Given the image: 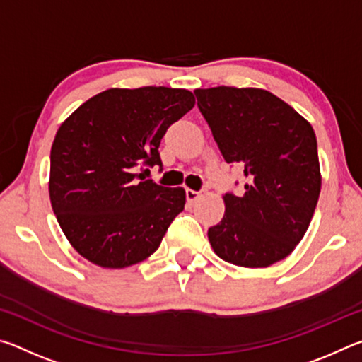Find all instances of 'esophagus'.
Masks as SVG:
<instances>
[{"label": "esophagus", "mask_w": 362, "mask_h": 362, "mask_svg": "<svg viewBox=\"0 0 362 362\" xmlns=\"http://www.w3.org/2000/svg\"><path fill=\"white\" fill-rule=\"evenodd\" d=\"M203 193L204 192H194V189H187V201L188 203H196V201H198L201 196H203Z\"/></svg>", "instance_id": "34e87169"}]
</instances>
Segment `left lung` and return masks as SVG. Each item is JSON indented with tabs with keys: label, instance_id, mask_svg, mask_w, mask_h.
I'll use <instances>...</instances> for the list:
<instances>
[{
	"label": "left lung",
	"instance_id": "obj_1",
	"mask_svg": "<svg viewBox=\"0 0 362 362\" xmlns=\"http://www.w3.org/2000/svg\"><path fill=\"white\" fill-rule=\"evenodd\" d=\"M194 94L225 161L241 164L247 179L241 196H223V218L207 231L214 252L244 268L286 259L321 192L313 127L265 89L218 86Z\"/></svg>",
	"mask_w": 362,
	"mask_h": 362
}]
</instances>
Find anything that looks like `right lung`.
I'll return each instance as SVG.
<instances>
[{"label":"right lung","instance_id":"obj_1","mask_svg":"<svg viewBox=\"0 0 362 362\" xmlns=\"http://www.w3.org/2000/svg\"><path fill=\"white\" fill-rule=\"evenodd\" d=\"M194 107L187 89L112 88L79 105L51 148L49 198L66 240L102 268H126L155 252L187 194L145 180L161 166L168 127ZM148 170V169H146Z\"/></svg>","mask_w":362,"mask_h":362}]
</instances>
